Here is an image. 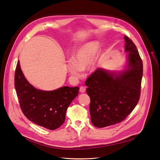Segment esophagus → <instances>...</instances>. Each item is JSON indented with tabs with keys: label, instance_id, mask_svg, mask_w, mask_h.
Here are the masks:
<instances>
[{
	"label": "esophagus",
	"instance_id": "1",
	"mask_svg": "<svg viewBox=\"0 0 160 160\" xmlns=\"http://www.w3.org/2000/svg\"><path fill=\"white\" fill-rule=\"evenodd\" d=\"M85 90H86V89H85V88L84 87V86H81L80 89H79V92H80L81 93H84V92H85Z\"/></svg>",
	"mask_w": 160,
	"mask_h": 160
}]
</instances>
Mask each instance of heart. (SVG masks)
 <instances>
[{"label": "heart", "instance_id": "1", "mask_svg": "<svg viewBox=\"0 0 160 160\" xmlns=\"http://www.w3.org/2000/svg\"><path fill=\"white\" fill-rule=\"evenodd\" d=\"M99 50L97 42H89L77 49L72 56L73 60H68L67 62V69L75 78L81 75L82 70L85 69L93 62Z\"/></svg>", "mask_w": 160, "mask_h": 160}]
</instances>
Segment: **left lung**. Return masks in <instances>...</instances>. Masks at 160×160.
<instances>
[{"label":"left lung","instance_id":"obj_1","mask_svg":"<svg viewBox=\"0 0 160 160\" xmlns=\"http://www.w3.org/2000/svg\"><path fill=\"white\" fill-rule=\"evenodd\" d=\"M124 40L128 52L127 70L116 74L98 68L85 81L91 101V120L98 128L122 122L139 100L143 62L133 42L127 36Z\"/></svg>","mask_w":160,"mask_h":160}]
</instances>
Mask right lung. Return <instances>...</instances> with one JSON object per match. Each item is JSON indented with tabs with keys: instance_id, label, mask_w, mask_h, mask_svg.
<instances>
[{
	"instance_id": "right-lung-1",
	"label": "right lung",
	"mask_w": 160,
	"mask_h": 160,
	"mask_svg": "<svg viewBox=\"0 0 160 160\" xmlns=\"http://www.w3.org/2000/svg\"><path fill=\"white\" fill-rule=\"evenodd\" d=\"M15 88L23 114L49 130H55L64 123L68 107L79 90V87L67 86L49 92L37 89L25 78L19 61L15 72Z\"/></svg>"
}]
</instances>
